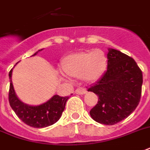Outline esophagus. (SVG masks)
<instances>
[{"mask_svg": "<svg viewBox=\"0 0 150 150\" xmlns=\"http://www.w3.org/2000/svg\"><path fill=\"white\" fill-rule=\"evenodd\" d=\"M86 92V89L83 87H81V88H77L76 90H75V93L76 94H79V95H83Z\"/></svg>", "mask_w": 150, "mask_h": 150, "instance_id": "1", "label": "esophagus"}]
</instances>
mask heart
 I'll use <instances>...</instances> for the list:
<instances>
[{
    "label": "heart",
    "mask_w": 150,
    "mask_h": 150,
    "mask_svg": "<svg viewBox=\"0 0 150 150\" xmlns=\"http://www.w3.org/2000/svg\"><path fill=\"white\" fill-rule=\"evenodd\" d=\"M105 54L100 50L79 52L69 56L62 65L63 71L73 77L82 76L87 81H95L105 67Z\"/></svg>",
    "instance_id": "1"
}]
</instances>
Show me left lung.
Masks as SVG:
<instances>
[{
  "label": "left lung",
  "mask_w": 150,
  "mask_h": 150,
  "mask_svg": "<svg viewBox=\"0 0 150 150\" xmlns=\"http://www.w3.org/2000/svg\"><path fill=\"white\" fill-rule=\"evenodd\" d=\"M108 68L98 81L88 91L99 96L90 111L96 122L116 124L127 118L140 102L142 72L132 58L115 49H109Z\"/></svg>",
  "instance_id": "obj_1"
}]
</instances>
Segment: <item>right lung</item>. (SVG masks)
Instances as JSON below:
<instances>
[{
    "label": "right lung",
    "mask_w": 150,
    "mask_h": 150,
    "mask_svg": "<svg viewBox=\"0 0 150 150\" xmlns=\"http://www.w3.org/2000/svg\"><path fill=\"white\" fill-rule=\"evenodd\" d=\"M42 50H39L40 51ZM38 52L34 54L35 55ZM12 69L10 70L8 76L10 78L8 101L12 110L16 115L24 123L35 128H43L49 127L58 121L62 116L67 100L69 96H54L50 100L39 106H30L19 100L16 95L12 82Z\"/></svg>",
    "instance_id": "obj_1"
}]
</instances>
